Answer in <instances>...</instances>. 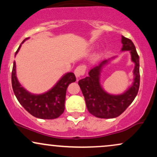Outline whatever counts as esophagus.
<instances>
[{
  "instance_id": "1",
  "label": "esophagus",
  "mask_w": 157,
  "mask_h": 157,
  "mask_svg": "<svg viewBox=\"0 0 157 157\" xmlns=\"http://www.w3.org/2000/svg\"><path fill=\"white\" fill-rule=\"evenodd\" d=\"M86 71V66H80L76 68V69L75 70V75L77 79H79L81 76L85 74Z\"/></svg>"
}]
</instances>
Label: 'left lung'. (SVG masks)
<instances>
[{
  "mask_svg": "<svg viewBox=\"0 0 157 157\" xmlns=\"http://www.w3.org/2000/svg\"><path fill=\"white\" fill-rule=\"evenodd\" d=\"M121 52H129L134 63V80L130 86L122 94H111L102 88L100 82L101 72L106 65L117 57H112L101 61L90 70L89 76L79 80L78 84L86 100L90 113L96 117L111 119L117 117L131 105L137 95L140 87V57L134 44L130 39L122 36Z\"/></svg>",
  "mask_w": 157,
  "mask_h": 157,
  "instance_id": "8db88e82",
  "label": "left lung"
}]
</instances>
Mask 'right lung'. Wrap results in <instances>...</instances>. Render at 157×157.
Returning a JSON list of instances; mask_svg holds the SVG:
<instances>
[{
    "label": "right lung",
    "mask_w": 157,
    "mask_h": 157,
    "mask_svg": "<svg viewBox=\"0 0 157 157\" xmlns=\"http://www.w3.org/2000/svg\"><path fill=\"white\" fill-rule=\"evenodd\" d=\"M27 37L22 44L27 40ZM20 45L15 55L21 47ZM76 81L75 74L68 72L63 75L52 89L46 92L36 94L27 91L21 86L16 75V63L14 62L12 72V85L13 91L21 105L32 116L44 120L56 119L63 113L65 109L66 89L68 85Z\"/></svg>",
    "instance_id": "right-lung-1"
}]
</instances>
